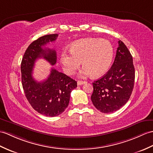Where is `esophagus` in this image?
Segmentation results:
<instances>
[{"label":"esophagus","mask_w":153,"mask_h":153,"mask_svg":"<svg viewBox=\"0 0 153 153\" xmlns=\"http://www.w3.org/2000/svg\"><path fill=\"white\" fill-rule=\"evenodd\" d=\"M87 82L86 81H77V85H83L85 84Z\"/></svg>","instance_id":"1"}]
</instances>
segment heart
<instances>
[{
	"label": "heart",
	"instance_id": "b5f03b06",
	"mask_svg": "<svg viewBox=\"0 0 153 153\" xmlns=\"http://www.w3.org/2000/svg\"><path fill=\"white\" fill-rule=\"evenodd\" d=\"M113 56L114 49L109 41L88 38L74 43L70 51L64 50L60 55V62L68 75L75 73L82 62L84 67L80 71L79 76L85 77L93 74L98 77L109 70Z\"/></svg>",
	"mask_w": 153,
	"mask_h": 153
}]
</instances>
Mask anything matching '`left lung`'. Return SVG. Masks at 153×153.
<instances>
[{
  "label": "left lung",
  "mask_w": 153,
  "mask_h": 153,
  "mask_svg": "<svg viewBox=\"0 0 153 153\" xmlns=\"http://www.w3.org/2000/svg\"><path fill=\"white\" fill-rule=\"evenodd\" d=\"M118 42L119 47L111 68L93 83L92 102L104 113H113L123 107L129 100L134 85L132 56L121 40Z\"/></svg>",
  "instance_id": "8db88e82"
}]
</instances>
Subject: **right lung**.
I'll list each match as a JSON object with an SVG mask.
<instances>
[{
    "instance_id": "add662e5",
    "label": "right lung",
    "mask_w": 153,
    "mask_h": 153,
    "mask_svg": "<svg viewBox=\"0 0 153 153\" xmlns=\"http://www.w3.org/2000/svg\"><path fill=\"white\" fill-rule=\"evenodd\" d=\"M57 36V34L45 35L32 42L21 64V81L27 99L34 110L47 117L58 116L65 111L71 92L77 87L76 81L55 68H51L47 79L42 82L32 76L34 62L39 58H44L51 65L56 64L55 50L43 47Z\"/></svg>"
}]
</instances>
